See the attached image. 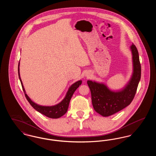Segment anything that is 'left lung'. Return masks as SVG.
Segmentation results:
<instances>
[{
  "label": "left lung",
  "instance_id": "8db88e82",
  "mask_svg": "<svg viewBox=\"0 0 156 156\" xmlns=\"http://www.w3.org/2000/svg\"><path fill=\"white\" fill-rule=\"evenodd\" d=\"M130 49L132 53L133 73L125 88L118 92H114L104 83L89 80L87 81L94 109L105 117L112 115L129 105L136 93L141 78V65L135 45H132Z\"/></svg>",
  "mask_w": 156,
  "mask_h": 156
}]
</instances>
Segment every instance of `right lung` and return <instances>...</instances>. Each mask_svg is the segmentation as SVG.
<instances>
[{"mask_svg": "<svg viewBox=\"0 0 156 156\" xmlns=\"http://www.w3.org/2000/svg\"><path fill=\"white\" fill-rule=\"evenodd\" d=\"M19 65L20 62H19V66H18V74H19V77L20 79V81L21 82L23 90V92H24L25 97L26 98L28 102L30 103L31 106L36 109L37 111L41 113V114L44 115L45 116L52 118V119H57L63 116L68 110V106H69V104L70 102V100L71 99V97L74 94L75 90L77 89L80 85H81L82 83V81H78L75 82L73 83L68 89V90L67 92L66 96L64 98V99L58 104L54 105V106H41L33 102L31 99L30 98L27 96V95L26 94L25 89L24 88V87L23 85L22 81L20 76V72H19Z\"/></svg>", "mask_w": 156, "mask_h": 156, "instance_id": "1", "label": "right lung"}]
</instances>
